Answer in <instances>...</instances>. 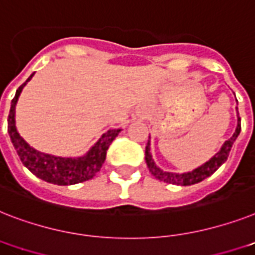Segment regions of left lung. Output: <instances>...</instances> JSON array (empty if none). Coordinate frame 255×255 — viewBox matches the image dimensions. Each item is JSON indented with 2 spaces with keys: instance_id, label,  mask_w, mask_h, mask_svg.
I'll use <instances>...</instances> for the list:
<instances>
[{
  "instance_id": "left-lung-1",
  "label": "left lung",
  "mask_w": 255,
  "mask_h": 255,
  "mask_svg": "<svg viewBox=\"0 0 255 255\" xmlns=\"http://www.w3.org/2000/svg\"><path fill=\"white\" fill-rule=\"evenodd\" d=\"M240 132H241V118L239 117V111H237V127H236V131L233 133L231 138H228L227 141L223 144L221 149L215 154L210 161H207L206 163H203L202 166L196 167L192 171H188V173H182V174H178V173H170V171H163L161 170L160 167L157 166L154 161L152 158V154H150V141L148 140V144L145 146V161L146 165L149 167V171L152 173V175L154 178H157L158 181L166 182V183H171V185H179V186H191L195 185V183H199L203 179H206L210 175H212L215 171L219 169V167L223 165V163L227 161L229 156V152H231L232 145L233 142L236 141V138L239 137Z\"/></svg>"
}]
</instances>
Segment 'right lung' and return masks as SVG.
I'll list each match as a JSON object with an SVG mask.
<instances>
[{
    "label": "right lung",
    "mask_w": 255,
    "mask_h": 255,
    "mask_svg": "<svg viewBox=\"0 0 255 255\" xmlns=\"http://www.w3.org/2000/svg\"><path fill=\"white\" fill-rule=\"evenodd\" d=\"M32 76L34 74H31L26 82L20 85L16 90L15 97L11 101V107L7 118V132L20 161L32 174L53 185H76L80 182L92 179L101 170L103 162L106 160V153L110 144L114 141V138L117 137L122 129L121 128L109 129L106 133L102 134V137L95 142L94 146H92L85 156L77 158L51 156L34 149L20 137L15 127V105L22 93V89L32 78Z\"/></svg>",
    "instance_id": "add662e5"
}]
</instances>
